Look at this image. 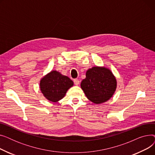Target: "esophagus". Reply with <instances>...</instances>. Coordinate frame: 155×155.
Here are the masks:
<instances>
[{"instance_id": "obj_1", "label": "esophagus", "mask_w": 155, "mask_h": 155, "mask_svg": "<svg viewBox=\"0 0 155 155\" xmlns=\"http://www.w3.org/2000/svg\"><path fill=\"white\" fill-rule=\"evenodd\" d=\"M73 82H74L75 85H79V84H80V81H79V80H78V79H74V80H73Z\"/></svg>"}]
</instances>
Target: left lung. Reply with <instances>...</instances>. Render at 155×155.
Here are the masks:
<instances>
[{"instance_id":"left-lung-1","label":"left lung","mask_w":155,"mask_h":155,"mask_svg":"<svg viewBox=\"0 0 155 155\" xmlns=\"http://www.w3.org/2000/svg\"><path fill=\"white\" fill-rule=\"evenodd\" d=\"M117 86L116 80L107 68L95 67L88 69L86 78L81 82L88 99L95 104L107 101L114 93Z\"/></svg>"}]
</instances>
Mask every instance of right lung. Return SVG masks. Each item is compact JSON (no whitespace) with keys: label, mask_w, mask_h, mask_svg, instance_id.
Instances as JSON below:
<instances>
[{"label":"right lung","mask_w":155,"mask_h":155,"mask_svg":"<svg viewBox=\"0 0 155 155\" xmlns=\"http://www.w3.org/2000/svg\"><path fill=\"white\" fill-rule=\"evenodd\" d=\"M73 85V81L60 72L51 71L40 82V88L46 98L57 102L63 98L68 89Z\"/></svg>","instance_id":"add662e5"}]
</instances>
